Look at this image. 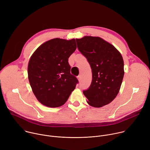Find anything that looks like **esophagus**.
Instances as JSON below:
<instances>
[{
  "mask_svg": "<svg viewBox=\"0 0 150 150\" xmlns=\"http://www.w3.org/2000/svg\"><path fill=\"white\" fill-rule=\"evenodd\" d=\"M78 81L80 82L81 81V75H79V76H78Z\"/></svg>",
  "mask_w": 150,
  "mask_h": 150,
  "instance_id": "esophagus-1",
  "label": "esophagus"
}]
</instances>
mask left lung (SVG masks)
Returning a JSON list of instances; mask_svg holds the SVG:
<instances>
[{
	"mask_svg": "<svg viewBox=\"0 0 150 150\" xmlns=\"http://www.w3.org/2000/svg\"><path fill=\"white\" fill-rule=\"evenodd\" d=\"M79 51L87 58L92 69V82L83 90L87 103L101 108L117 96L124 76V62L120 53L110 43L98 37L85 36L76 39Z\"/></svg>",
	"mask_w": 150,
	"mask_h": 150,
	"instance_id": "8db88e82",
	"label": "left lung"
}]
</instances>
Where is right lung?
<instances>
[{"label": "right lung", "mask_w": 150, "mask_h": 150, "mask_svg": "<svg viewBox=\"0 0 150 150\" xmlns=\"http://www.w3.org/2000/svg\"><path fill=\"white\" fill-rule=\"evenodd\" d=\"M74 38L50 40L32 54L28 65L33 92L42 104L58 108L68 100L78 82L71 74L68 58L75 51Z\"/></svg>", "instance_id": "obj_1"}]
</instances>
